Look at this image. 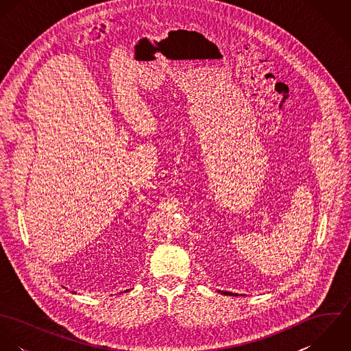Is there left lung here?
<instances>
[{
	"mask_svg": "<svg viewBox=\"0 0 351 351\" xmlns=\"http://www.w3.org/2000/svg\"><path fill=\"white\" fill-rule=\"evenodd\" d=\"M220 295H224V296H234V298H238V296H243V295H238V293H232V292H226V291H217Z\"/></svg>",
	"mask_w": 351,
	"mask_h": 351,
	"instance_id": "1",
	"label": "left lung"
}]
</instances>
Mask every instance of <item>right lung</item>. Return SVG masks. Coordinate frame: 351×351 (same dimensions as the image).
I'll list each match as a JSON object with an SVG mask.
<instances>
[{
	"label": "right lung",
	"instance_id": "add662e5",
	"mask_svg": "<svg viewBox=\"0 0 351 351\" xmlns=\"http://www.w3.org/2000/svg\"><path fill=\"white\" fill-rule=\"evenodd\" d=\"M128 291H130V289H127V291H124V292H128ZM73 293H77V292H73Z\"/></svg>",
	"mask_w": 351,
	"mask_h": 351
}]
</instances>
